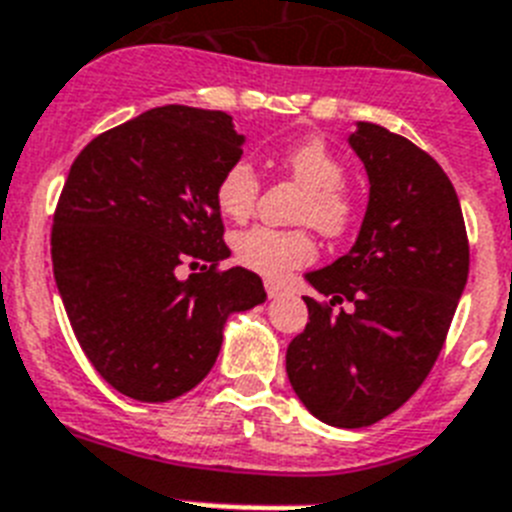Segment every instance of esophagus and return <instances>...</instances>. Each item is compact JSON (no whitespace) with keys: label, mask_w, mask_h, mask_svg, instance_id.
Here are the masks:
<instances>
[{"label":"esophagus","mask_w":512,"mask_h":512,"mask_svg":"<svg viewBox=\"0 0 512 512\" xmlns=\"http://www.w3.org/2000/svg\"><path fill=\"white\" fill-rule=\"evenodd\" d=\"M266 295H269V298H279V295H282V292H285V287L279 285V282H272V279H266Z\"/></svg>","instance_id":"obj_1"}]
</instances>
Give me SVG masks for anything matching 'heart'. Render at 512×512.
<instances>
[{
    "instance_id": "b5f03b06",
    "label": "heart",
    "mask_w": 512,
    "mask_h": 512,
    "mask_svg": "<svg viewBox=\"0 0 512 512\" xmlns=\"http://www.w3.org/2000/svg\"><path fill=\"white\" fill-rule=\"evenodd\" d=\"M282 168L305 189L300 220H308L321 233L339 235L352 222V202L344 194L347 170L342 160L321 139H305L292 144L279 157ZM261 194V178L251 160L238 157L222 170L214 186V202L230 220H246ZM233 253L240 264L264 277L279 279L287 272L308 264L316 256V246L305 230H274V227H248L233 238Z\"/></svg>"
}]
</instances>
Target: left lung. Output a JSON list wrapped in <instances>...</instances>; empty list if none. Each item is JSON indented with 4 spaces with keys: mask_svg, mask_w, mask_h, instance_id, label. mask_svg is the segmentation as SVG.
Returning <instances> with one entry per match:
<instances>
[{
    "mask_svg": "<svg viewBox=\"0 0 512 512\" xmlns=\"http://www.w3.org/2000/svg\"><path fill=\"white\" fill-rule=\"evenodd\" d=\"M347 142L368 173V209L349 253L305 279L356 310L331 317L305 298L287 378L313 417L355 430L396 412L432 370L469 277V240L451 178L425 150L368 121Z\"/></svg>",
    "mask_w": 512,
    "mask_h": 512,
    "instance_id": "1",
    "label": "left lung"
}]
</instances>
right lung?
I'll return each mask as SVG.
<instances>
[{
	"label": "right lung",
	"mask_w": 512,
	"mask_h": 512,
	"mask_svg": "<svg viewBox=\"0 0 512 512\" xmlns=\"http://www.w3.org/2000/svg\"><path fill=\"white\" fill-rule=\"evenodd\" d=\"M246 137L222 111L163 106L87 144L51 230L59 295L87 360L129 399L170 401L202 383L230 313L266 300L230 256L214 186ZM183 263H204L183 280Z\"/></svg>",
	"instance_id": "obj_1"
}]
</instances>
